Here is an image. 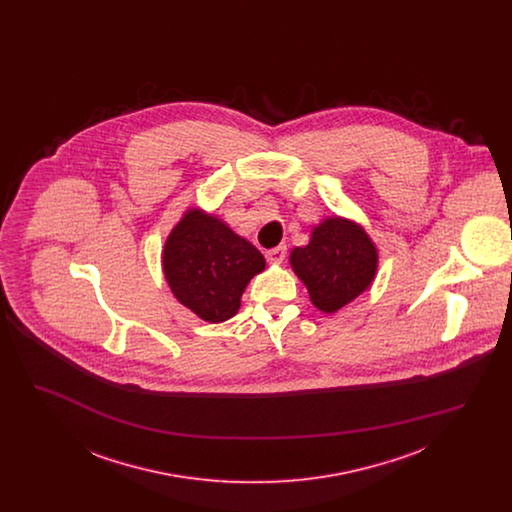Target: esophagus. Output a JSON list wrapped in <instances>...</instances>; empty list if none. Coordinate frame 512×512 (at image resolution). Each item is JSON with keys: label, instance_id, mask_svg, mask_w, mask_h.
<instances>
[{"label": "esophagus", "instance_id": "esophagus-1", "mask_svg": "<svg viewBox=\"0 0 512 512\" xmlns=\"http://www.w3.org/2000/svg\"><path fill=\"white\" fill-rule=\"evenodd\" d=\"M286 259V245H278L274 249H268L267 261L272 265H280Z\"/></svg>", "mask_w": 512, "mask_h": 512}]
</instances>
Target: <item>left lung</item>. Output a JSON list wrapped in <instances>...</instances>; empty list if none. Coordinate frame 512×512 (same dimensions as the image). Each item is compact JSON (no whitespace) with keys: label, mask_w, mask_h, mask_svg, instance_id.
I'll use <instances>...</instances> for the list:
<instances>
[{"label":"left lung","mask_w":512,"mask_h":512,"mask_svg":"<svg viewBox=\"0 0 512 512\" xmlns=\"http://www.w3.org/2000/svg\"><path fill=\"white\" fill-rule=\"evenodd\" d=\"M290 265L318 311L336 313L372 286L378 247L359 222L334 215L313 226L309 244L293 247Z\"/></svg>","instance_id":"1"}]
</instances>
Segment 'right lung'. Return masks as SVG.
Here are the masks:
<instances>
[{"mask_svg":"<svg viewBox=\"0 0 512 512\" xmlns=\"http://www.w3.org/2000/svg\"><path fill=\"white\" fill-rule=\"evenodd\" d=\"M161 265L176 301L217 324L238 313L247 284L267 263L224 220L192 205L172 226Z\"/></svg>","mask_w":512,"mask_h":512,"instance_id":"1","label":"right lung"}]
</instances>
